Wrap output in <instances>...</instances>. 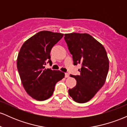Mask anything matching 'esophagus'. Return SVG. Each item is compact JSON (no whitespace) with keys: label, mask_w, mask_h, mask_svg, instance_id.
Instances as JSON below:
<instances>
[{"label":"esophagus","mask_w":127,"mask_h":127,"mask_svg":"<svg viewBox=\"0 0 127 127\" xmlns=\"http://www.w3.org/2000/svg\"><path fill=\"white\" fill-rule=\"evenodd\" d=\"M68 77H69V75H68V73H65V78H68Z\"/></svg>","instance_id":"34e87169"}]
</instances>
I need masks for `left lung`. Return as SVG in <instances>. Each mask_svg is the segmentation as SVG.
Returning <instances> with one entry per match:
<instances>
[{"mask_svg": "<svg viewBox=\"0 0 127 127\" xmlns=\"http://www.w3.org/2000/svg\"><path fill=\"white\" fill-rule=\"evenodd\" d=\"M64 39L73 64L81 65L80 75H70L76 80V85L68 90V94L77 103H86L105 83L109 67L107 52L100 42L87 33L65 34Z\"/></svg>", "mask_w": 127, "mask_h": 127, "instance_id": "1", "label": "left lung"}]
</instances>
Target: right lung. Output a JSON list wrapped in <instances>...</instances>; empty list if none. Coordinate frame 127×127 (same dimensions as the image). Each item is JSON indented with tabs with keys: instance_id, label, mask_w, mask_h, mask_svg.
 I'll return each mask as SVG.
<instances>
[{
	"instance_id": "add662e5",
	"label": "right lung",
	"mask_w": 127,
	"mask_h": 127,
	"mask_svg": "<svg viewBox=\"0 0 127 127\" xmlns=\"http://www.w3.org/2000/svg\"><path fill=\"white\" fill-rule=\"evenodd\" d=\"M63 34L49 31L39 32L22 45L17 58V68L23 87L32 98L43 101L51 97L56 83L64 77L60 70L45 68L51 64L52 48Z\"/></svg>"
}]
</instances>
